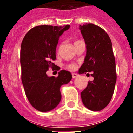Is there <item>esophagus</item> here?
I'll use <instances>...</instances> for the list:
<instances>
[{
	"label": "esophagus",
	"instance_id": "1",
	"mask_svg": "<svg viewBox=\"0 0 133 133\" xmlns=\"http://www.w3.org/2000/svg\"><path fill=\"white\" fill-rule=\"evenodd\" d=\"M72 77L75 79V78H77V77H78V76L79 75H77V74H76V73H72Z\"/></svg>",
	"mask_w": 133,
	"mask_h": 133
}]
</instances>
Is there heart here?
<instances>
[{
	"mask_svg": "<svg viewBox=\"0 0 133 133\" xmlns=\"http://www.w3.org/2000/svg\"><path fill=\"white\" fill-rule=\"evenodd\" d=\"M68 68L70 70H74L76 69L77 66H76V65L75 64H70L68 65Z\"/></svg>",
	"mask_w": 133,
	"mask_h": 133,
	"instance_id": "b5f03b06",
	"label": "heart"
}]
</instances>
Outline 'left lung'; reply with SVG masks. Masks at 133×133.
Returning a JSON list of instances; mask_svg holds the SVG:
<instances>
[{
    "instance_id": "obj_1",
    "label": "left lung",
    "mask_w": 133,
    "mask_h": 133,
    "mask_svg": "<svg viewBox=\"0 0 133 133\" xmlns=\"http://www.w3.org/2000/svg\"><path fill=\"white\" fill-rule=\"evenodd\" d=\"M79 29L86 45V56L79 74L92 72L94 77L81 92V99L88 109L99 111L110 103L117 81L112 42L107 33L96 25L85 23Z\"/></svg>"
}]
</instances>
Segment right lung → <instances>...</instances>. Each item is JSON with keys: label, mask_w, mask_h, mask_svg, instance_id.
Listing matches in <instances>:
<instances>
[{"label": "right lung", "mask_w": 133, "mask_h": 133, "mask_svg": "<svg viewBox=\"0 0 133 133\" xmlns=\"http://www.w3.org/2000/svg\"><path fill=\"white\" fill-rule=\"evenodd\" d=\"M70 27L36 26L26 34L22 41V83L30 103L38 111L55 108L61 99V86L68 83L72 77L66 70H61L57 77H48L46 73L49 68L55 66L52 61L56 59L58 39Z\"/></svg>", "instance_id": "right-lung-1"}]
</instances>
